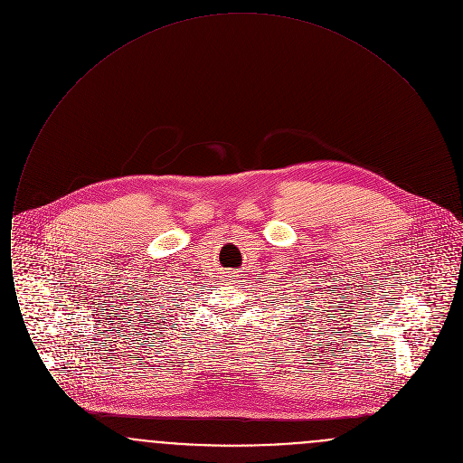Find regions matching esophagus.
I'll return each mask as SVG.
<instances>
[{
    "label": "esophagus",
    "instance_id": "34e87169",
    "mask_svg": "<svg viewBox=\"0 0 463 463\" xmlns=\"http://www.w3.org/2000/svg\"><path fill=\"white\" fill-rule=\"evenodd\" d=\"M225 279L229 281V285H240L241 283V274H240V270H227L225 272Z\"/></svg>",
    "mask_w": 463,
    "mask_h": 463
}]
</instances>
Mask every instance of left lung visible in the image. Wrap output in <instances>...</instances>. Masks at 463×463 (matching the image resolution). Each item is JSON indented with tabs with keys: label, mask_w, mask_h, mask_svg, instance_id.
Returning <instances> with one entry per match:
<instances>
[{
	"label": "left lung",
	"mask_w": 463,
	"mask_h": 463,
	"mask_svg": "<svg viewBox=\"0 0 463 463\" xmlns=\"http://www.w3.org/2000/svg\"><path fill=\"white\" fill-rule=\"evenodd\" d=\"M300 297H302V295H300ZM289 304H291V302H289Z\"/></svg>",
	"instance_id": "obj_1"
}]
</instances>
